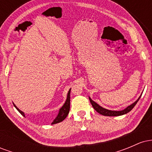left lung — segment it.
<instances>
[{"label": "left lung", "instance_id": "left-lung-1", "mask_svg": "<svg viewBox=\"0 0 152 152\" xmlns=\"http://www.w3.org/2000/svg\"><path fill=\"white\" fill-rule=\"evenodd\" d=\"M142 94H141L140 96L137 99V100L136 101V102H134L133 104H132L131 105L127 106L126 109L121 110V111H112V110L106 109L105 108H103L102 106H99L97 103L94 102L90 97H88V98H89V101L91 104L92 106L94 107V109L100 114L103 115V116H121V115H124V114H126L127 113L129 112L131 110L133 109L134 106H135L136 104H137L138 101L139 100V99H140L141 96H142Z\"/></svg>", "mask_w": 152, "mask_h": 152}]
</instances>
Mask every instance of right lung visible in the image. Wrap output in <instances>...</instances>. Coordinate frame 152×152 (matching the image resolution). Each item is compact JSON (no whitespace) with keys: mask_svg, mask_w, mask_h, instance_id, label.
<instances>
[{"mask_svg":"<svg viewBox=\"0 0 152 152\" xmlns=\"http://www.w3.org/2000/svg\"><path fill=\"white\" fill-rule=\"evenodd\" d=\"M70 92H71V88L69 89V92H68L67 98H66V100L65 103H64V105L61 106V108H60L58 115H57L56 117L55 118V119L53 120V121L52 122L51 124H55L59 123V122L64 121V120L66 118V116H68V114H69V110H70ZM13 105H14L15 109L18 110V111H19V113H20V114H21L22 116H25L24 112H23L22 111H20V110L17 107V106H15L14 104H13Z\"/></svg>","mask_w":152,"mask_h":152,"instance_id":"1","label":"right lung"}]
</instances>
